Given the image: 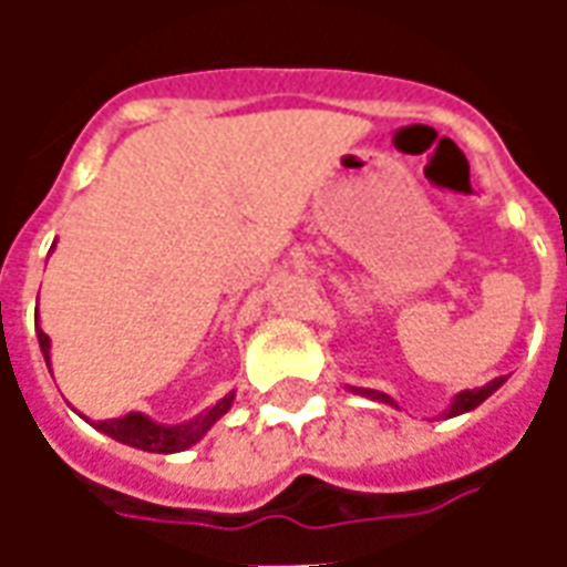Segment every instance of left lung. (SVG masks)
Instances as JSON below:
<instances>
[{"mask_svg":"<svg viewBox=\"0 0 567 567\" xmlns=\"http://www.w3.org/2000/svg\"><path fill=\"white\" fill-rule=\"evenodd\" d=\"M507 382V377H498V380H492L486 382L483 389H467V392H458L455 398L450 401V406H446V413L443 416L452 419V416H462V413H471V410H476V406L483 404L486 401L488 394H495ZM349 392H355V394H364V398H370V401H380V404H389V406H398L394 404V398L392 394H385V392H377V389H352L349 385Z\"/></svg>","mask_w":567,"mask_h":567,"instance_id":"left-lung-1","label":"left lung"}]
</instances>
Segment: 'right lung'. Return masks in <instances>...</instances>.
Masks as SVG:
<instances>
[{
	"label": "right lung",
	"mask_w": 567,
	"mask_h": 567,
	"mask_svg": "<svg viewBox=\"0 0 567 567\" xmlns=\"http://www.w3.org/2000/svg\"><path fill=\"white\" fill-rule=\"evenodd\" d=\"M39 321V319H35ZM35 333H39V346H42V355L44 364L51 370V337L35 324ZM236 392L224 394L218 404H212L209 410H203L194 419H187V422H178V425H163V422H154L145 413H127V416L121 419H105V422H91L96 431H103L117 443H127V446H136V450L145 452H163V455H169V452H185L190 450L194 443L206 437V431H209L218 419L234 406Z\"/></svg>",
	"instance_id": "right-lung-1"
}]
</instances>
